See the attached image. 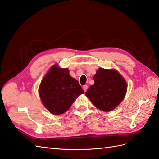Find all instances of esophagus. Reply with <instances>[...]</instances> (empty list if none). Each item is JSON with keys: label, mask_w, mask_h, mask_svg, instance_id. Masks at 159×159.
Masks as SVG:
<instances>
[{"label": "esophagus", "mask_w": 159, "mask_h": 159, "mask_svg": "<svg viewBox=\"0 0 159 159\" xmlns=\"http://www.w3.org/2000/svg\"><path fill=\"white\" fill-rule=\"evenodd\" d=\"M83 89L84 91L85 92V91L87 90V89H88V86H87V85H84V86H83Z\"/></svg>", "instance_id": "esophagus-1"}]
</instances>
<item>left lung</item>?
<instances>
[{
	"instance_id": "8db88e82",
	"label": "left lung",
	"mask_w": 159,
	"mask_h": 159,
	"mask_svg": "<svg viewBox=\"0 0 159 159\" xmlns=\"http://www.w3.org/2000/svg\"><path fill=\"white\" fill-rule=\"evenodd\" d=\"M95 83L85 92L86 96L98 109L109 112L123 101L127 91L126 81L114 70L99 68Z\"/></svg>"
}]
</instances>
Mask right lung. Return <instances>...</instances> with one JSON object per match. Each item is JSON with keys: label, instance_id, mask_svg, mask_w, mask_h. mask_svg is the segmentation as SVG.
Returning a JSON list of instances; mask_svg holds the SVG:
<instances>
[{"label": "right lung", "instance_id": "1", "mask_svg": "<svg viewBox=\"0 0 159 159\" xmlns=\"http://www.w3.org/2000/svg\"><path fill=\"white\" fill-rule=\"evenodd\" d=\"M84 93L78 81L69 75L68 69H61L57 64L49 70L39 87L43 105L56 115L67 111L77 97Z\"/></svg>", "mask_w": 159, "mask_h": 159}]
</instances>
